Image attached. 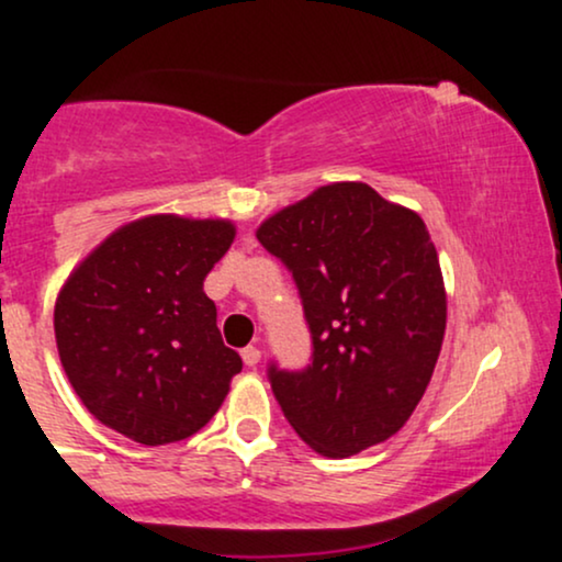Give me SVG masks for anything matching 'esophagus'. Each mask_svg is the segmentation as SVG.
I'll return each mask as SVG.
<instances>
[{"label": "esophagus", "mask_w": 562, "mask_h": 562, "mask_svg": "<svg viewBox=\"0 0 562 562\" xmlns=\"http://www.w3.org/2000/svg\"><path fill=\"white\" fill-rule=\"evenodd\" d=\"M243 362L245 367H256L261 362V351L256 346H245L243 348Z\"/></svg>", "instance_id": "34e87169"}]
</instances>
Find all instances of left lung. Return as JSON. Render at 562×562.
Returning a JSON list of instances; mask_svg holds the SVG:
<instances>
[{
  "label": "left lung",
  "mask_w": 562,
  "mask_h": 562,
  "mask_svg": "<svg viewBox=\"0 0 562 562\" xmlns=\"http://www.w3.org/2000/svg\"><path fill=\"white\" fill-rule=\"evenodd\" d=\"M256 237L293 272L312 364L269 367L282 415L319 454L351 457L404 428L447 330L428 227L364 182H333L261 222Z\"/></svg>",
  "instance_id": "8db88e82"
}]
</instances>
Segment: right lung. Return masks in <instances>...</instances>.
Wrapping results in <instances>:
<instances>
[{
	"instance_id": "obj_1",
	"label": "right lung",
	"mask_w": 562,
	"mask_h": 562,
	"mask_svg": "<svg viewBox=\"0 0 562 562\" xmlns=\"http://www.w3.org/2000/svg\"><path fill=\"white\" fill-rule=\"evenodd\" d=\"M232 240L229 218L142 216L68 274L55 301L57 353L102 425L160 447L216 415L243 359L224 346L203 280Z\"/></svg>"
}]
</instances>
